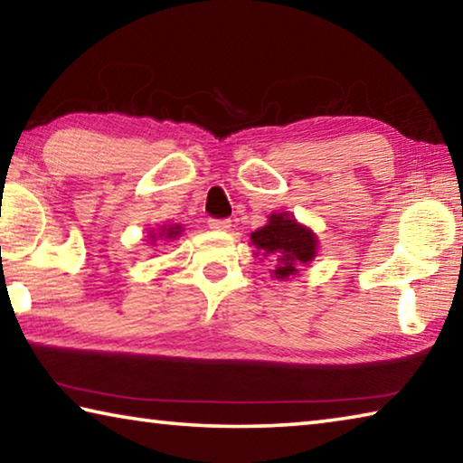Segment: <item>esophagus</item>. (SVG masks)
Returning <instances> with one entry per match:
<instances>
[{"label": "esophagus", "instance_id": "obj_1", "mask_svg": "<svg viewBox=\"0 0 463 463\" xmlns=\"http://www.w3.org/2000/svg\"><path fill=\"white\" fill-rule=\"evenodd\" d=\"M208 224H210V229H214V231H229L231 229L229 218H210Z\"/></svg>", "mask_w": 463, "mask_h": 463}]
</instances>
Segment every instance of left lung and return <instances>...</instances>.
I'll use <instances>...</instances> for the list:
<instances>
[{
    "label": "left lung",
    "instance_id": "8db88e82",
    "mask_svg": "<svg viewBox=\"0 0 463 463\" xmlns=\"http://www.w3.org/2000/svg\"><path fill=\"white\" fill-rule=\"evenodd\" d=\"M250 242L263 255L278 260V269H273L278 279L294 276L298 265L312 261L317 255V239L310 231L298 224L288 214H271L268 226L250 232Z\"/></svg>",
    "mask_w": 463,
    "mask_h": 463
}]
</instances>
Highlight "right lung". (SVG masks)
<instances>
[{
    "instance_id": "right-lung-1",
    "label": "right lung",
    "mask_w": 463,
    "mask_h": 463,
    "mask_svg": "<svg viewBox=\"0 0 463 463\" xmlns=\"http://www.w3.org/2000/svg\"><path fill=\"white\" fill-rule=\"evenodd\" d=\"M179 232H182V231H179V226H169V229H163L161 231V234H165L167 239H175Z\"/></svg>"
}]
</instances>
